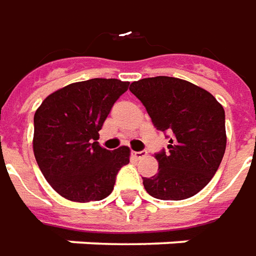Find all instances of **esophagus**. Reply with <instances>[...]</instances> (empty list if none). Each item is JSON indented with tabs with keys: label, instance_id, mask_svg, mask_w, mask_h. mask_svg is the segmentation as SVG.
<instances>
[{
	"label": "esophagus",
	"instance_id": "obj_1",
	"mask_svg": "<svg viewBox=\"0 0 256 256\" xmlns=\"http://www.w3.org/2000/svg\"><path fill=\"white\" fill-rule=\"evenodd\" d=\"M132 156L136 158V160H138V158H142L144 156H146V150H140V152L134 150L132 152Z\"/></svg>",
	"mask_w": 256,
	"mask_h": 256
}]
</instances>
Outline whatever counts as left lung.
<instances>
[{"label":"left lung","mask_w":256,"mask_h":256,"mask_svg":"<svg viewBox=\"0 0 256 256\" xmlns=\"http://www.w3.org/2000/svg\"><path fill=\"white\" fill-rule=\"evenodd\" d=\"M130 90L144 103L152 122L172 138L154 158L158 172L144 178L153 198L181 200L204 190L218 172L226 150L224 108L212 93L184 79L145 78Z\"/></svg>","instance_id":"left-lung-1"}]
</instances>
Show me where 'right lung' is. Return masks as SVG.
<instances>
[{"label": "right lung", "instance_id": "right-lung-1", "mask_svg": "<svg viewBox=\"0 0 256 256\" xmlns=\"http://www.w3.org/2000/svg\"><path fill=\"white\" fill-rule=\"evenodd\" d=\"M130 82L94 78L58 89L34 112L33 153L51 188L72 202L108 196L116 176L130 163L131 150H107L98 131Z\"/></svg>", "mask_w": 256, "mask_h": 256}]
</instances>
